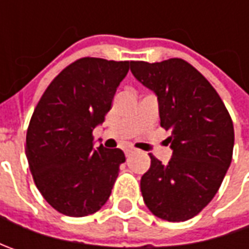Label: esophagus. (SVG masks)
Returning <instances> with one entry per match:
<instances>
[{"label":"esophagus","mask_w":249,"mask_h":249,"mask_svg":"<svg viewBox=\"0 0 249 249\" xmlns=\"http://www.w3.org/2000/svg\"><path fill=\"white\" fill-rule=\"evenodd\" d=\"M130 152H131V149H130V148H126V149H124V154H126V155H129Z\"/></svg>","instance_id":"esophagus-1"}]
</instances>
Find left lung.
I'll use <instances>...</instances> for the list:
<instances>
[{
    "mask_svg": "<svg viewBox=\"0 0 249 249\" xmlns=\"http://www.w3.org/2000/svg\"><path fill=\"white\" fill-rule=\"evenodd\" d=\"M130 71L158 95L160 126L172 133L169 163L149 154L151 166L140 183L144 202L163 220L184 222L212 201L225 178L234 147L233 120L212 84L184 59L133 61Z\"/></svg>",
    "mask_w": 249,
    "mask_h": 249,
    "instance_id": "1",
    "label": "left lung"
}]
</instances>
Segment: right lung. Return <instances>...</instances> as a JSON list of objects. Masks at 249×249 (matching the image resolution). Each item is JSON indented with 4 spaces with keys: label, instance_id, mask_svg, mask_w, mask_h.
<instances>
[{
    "label": "right lung",
    "instance_id": "1",
    "mask_svg": "<svg viewBox=\"0 0 249 249\" xmlns=\"http://www.w3.org/2000/svg\"><path fill=\"white\" fill-rule=\"evenodd\" d=\"M130 65L80 58L50 83L34 109L26 157L38 191L62 215L95 213L109 198L126 158L119 148H94L92 130L105 120Z\"/></svg>",
    "mask_w": 249,
    "mask_h": 249
}]
</instances>
